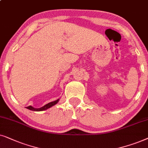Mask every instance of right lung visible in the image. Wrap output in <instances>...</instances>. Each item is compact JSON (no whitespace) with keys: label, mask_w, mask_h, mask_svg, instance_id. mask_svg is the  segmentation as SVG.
I'll use <instances>...</instances> for the list:
<instances>
[{"label":"right lung","mask_w":148,"mask_h":148,"mask_svg":"<svg viewBox=\"0 0 148 148\" xmlns=\"http://www.w3.org/2000/svg\"><path fill=\"white\" fill-rule=\"evenodd\" d=\"M59 100L60 99H57L56 101H52V102H50V103L46 104V105H45L44 106H42V107H41L40 108H34V107H32V106H29L28 107H26L27 109L28 110H32V111H43V110H47L49 109V108H50L51 107H52V106H53L54 105H56V103H58V102L59 101Z\"/></svg>","instance_id":"obj_1"}]
</instances>
